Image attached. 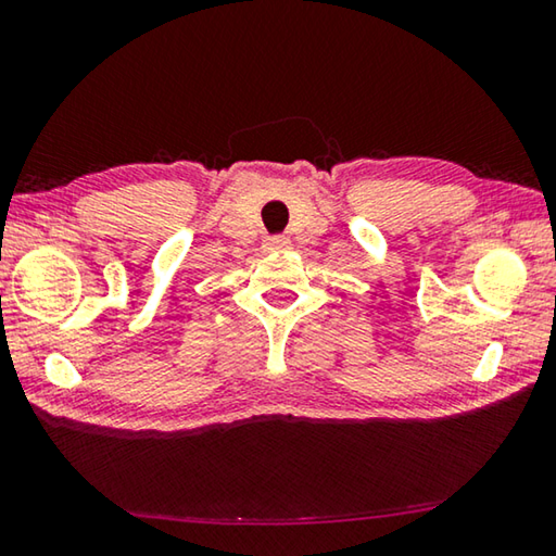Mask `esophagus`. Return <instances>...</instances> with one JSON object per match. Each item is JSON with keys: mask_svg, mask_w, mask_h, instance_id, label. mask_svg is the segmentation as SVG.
Wrapping results in <instances>:
<instances>
[{"mask_svg": "<svg viewBox=\"0 0 556 556\" xmlns=\"http://www.w3.org/2000/svg\"><path fill=\"white\" fill-rule=\"evenodd\" d=\"M287 248H289L287 235H269V238H265V250H269V252L287 250Z\"/></svg>", "mask_w": 556, "mask_h": 556, "instance_id": "1", "label": "esophagus"}]
</instances>
